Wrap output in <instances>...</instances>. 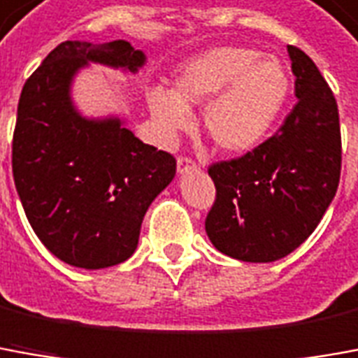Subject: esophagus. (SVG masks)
<instances>
[{
	"instance_id": "34e87169",
	"label": "esophagus",
	"mask_w": 358,
	"mask_h": 358,
	"mask_svg": "<svg viewBox=\"0 0 358 358\" xmlns=\"http://www.w3.org/2000/svg\"><path fill=\"white\" fill-rule=\"evenodd\" d=\"M191 171H196V164H194L193 159H189V157H179V159H177V173L185 175L191 173Z\"/></svg>"
}]
</instances>
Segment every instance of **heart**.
<instances>
[{
  "mask_svg": "<svg viewBox=\"0 0 358 358\" xmlns=\"http://www.w3.org/2000/svg\"><path fill=\"white\" fill-rule=\"evenodd\" d=\"M290 97V76L277 56L250 46H216L185 60L173 90L146 91L157 136L173 144L193 127L191 108H203V128L226 154H248L275 128Z\"/></svg>",
  "mask_w": 358,
  "mask_h": 358,
  "instance_id": "obj_1",
  "label": "heart"
}]
</instances>
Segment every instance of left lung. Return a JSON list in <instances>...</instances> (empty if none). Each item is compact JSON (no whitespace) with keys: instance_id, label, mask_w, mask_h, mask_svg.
<instances>
[{"instance_id":"1","label":"left lung","mask_w":358,"mask_h":358,"mask_svg":"<svg viewBox=\"0 0 358 358\" xmlns=\"http://www.w3.org/2000/svg\"><path fill=\"white\" fill-rule=\"evenodd\" d=\"M287 50L296 107L267 142L208 169L216 203L206 236L220 253L245 263H273L300 248L329 208L341 175L334 93L310 56L296 46Z\"/></svg>"}]
</instances>
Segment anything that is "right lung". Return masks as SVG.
<instances>
[{
	"mask_svg": "<svg viewBox=\"0 0 358 358\" xmlns=\"http://www.w3.org/2000/svg\"><path fill=\"white\" fill-rule=\"evenodd\" d=\"M146 60L128 41H66L21 91L15 187L38 240L71 267L127 261L150 204L173 181V155L138 140L127 118L85 117L71 97L78 73L91 64L138 73Z\"/></svg>",
	"mask_w": 358,
	"mask_h": 358,
	"instance_id": "obj_1",
	"label": "right lung"
}]
</instances>
